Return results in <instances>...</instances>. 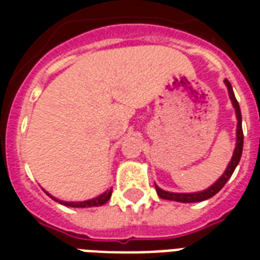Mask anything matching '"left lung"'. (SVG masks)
Returning a JSON list of instances; mask_svg holds the SVG:
<instances>
[{"mask_svg": "<svg viewBox=\"0 0 260 260\" xmlns=\"http://www.w3.org/2000/svg\"><path fill=\"white\" fill-rule=\"evenodd\" d=\"M224 83L227 86L229 89V94L230 99H231V103L235 108V115H237V143H235V149L234 153H233V157H231V161L227 166V169L224 171V174L218 178L212 186H209L207 189L201 192H193V193H175V192H167L163 191L161 188H158L156 185V191H157V195L161 198V199H167V201H175V202H181V203H193V202H202L206 201L209 198H212L217 193L224 185L225 182L230 180V177L233 175L234 173L235 167L238 166L240 163L241 154H242V146H244V134H242V117H241V110H240V104L237 102V99L234 96V91H233V87H231V83L229 80L224 79Z\"/></svg>", "mask_w": 260, "mask_h": 260, "instance_id": "8db88e82", "label": "left lung"}]
</instances>
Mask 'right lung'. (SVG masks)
I'll list each match as a JSON object with an SVG mask.
<instances>
[{"instance_id": "add662e5", "label": "right lung", "mask_w": 260, "mask_h": 260, "mask_svg": "<svg viewBox=\"0 0 260 260\" xmlns=\"http://www.w3.org/2000/svg\"><path fill=\"white\" fill-rule=\"evenodd\" d=\"M111 192L113 189H107V191L102 193V195L96 196V198H93V199H89V201H82V202H64V201H59L57 198H54L50 193H47L50 198H53L54 201L58 202L61 205H64V206H69V207H94V206H102L104 203H107L108 199L111 198Z\"/></svg>"}]
</instances>
